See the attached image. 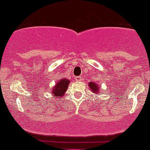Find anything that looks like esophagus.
I'll use <instances>...</instances> for the list:
<instances>
[{"mask_svg":"<svg viewBox=\"0 0 150 150\" xmlns=\"http://www.w3.org/2000/svg\"><path fill=\"white\" fill-rule=\"evenodd\" d=\"M75 79H76V81H81L82 79V78L81 77V76H76V77H75Z\"/></svg>","mask_w":150,"mask_h":150,"instance_id":"1","label":"esophagus"}]
</instances>
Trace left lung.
Returning a JSON list of instances; mask_svg holds the SVG:
<instances>
[{
  "label": "left lung",
  "instance_id": "1",
  "mask_svg": "<svg viewBox=\"0 0 150 150\" xmlns=\"http://www.w3.org/2000/svg\"><path fill=\"white\" fill-rule=\"evenodd\" d=\"M89 87L91 88V90L93 92H96L98 91V88L99 86H97V85L95 84V83H94V82H89V84H88Z\"/></svg>",
  "mask_w": 150,
  "mask_h": 150
}]
</instances>
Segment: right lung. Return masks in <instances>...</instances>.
Listing matches in <instances>:
<instances>
[{
    "label": "right lung",
    "instance_id": "right-lung-1",
    "mask_svg": "<svg viewBox=\"0 0 150 150\" xmlns=\"http://www.w3.org/2000/svg\"><path fill=\"white\" fill-rule=\"evenodd\" d=\"M69 80L64 78L57 82V84L54 86L53 90L51 91V94L56 97H62L64 95L66 90L68 88V85L69 84Z\"/></svg>",
    "mask_w": 150,
    "mask_h": 150
}]
</instances>
